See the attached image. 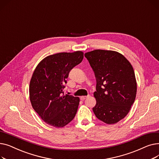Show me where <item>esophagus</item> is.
<instances>
[{
	"mask_svg": "<svg viewBox=\"0 0 159 159\" xmlns=\"http://www.w3.org/2000/svg\"><path fill=\"white\" fill-rule=\"evenodd\" d=\"M89 97V95H88V96H81L80 97V100L81 101H84V100H85L87 97Z\"/></svg>",
	"mask_w": 159,
	"mask_h": 159,
	"instance_id": "34e87169",
	"label": "esophagus"
}]
</instances>
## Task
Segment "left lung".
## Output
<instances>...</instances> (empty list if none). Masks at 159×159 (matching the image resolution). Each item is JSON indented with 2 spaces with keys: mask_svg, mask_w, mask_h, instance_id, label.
<instances>
[{
  "mask_svg": "<svg viewBox=\"0 0 159 159\" xmlns=\"http://www.w3.org/2000/svg\"><path fill=\"white\" fill-rule=\"evenodd\" d=\"M84 56L97 80L93 111L100 120L117 123L129 113L137 94V81L131 63L121 53L95 49Z\"/></svg>",
  "mask_w": 159,
  "mask_h": 159,
  "instance_id": "left-lung-1",
  "label": "left lung"
}]
</instances>
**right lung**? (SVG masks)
<instances>
[{
	"label": "right lung",
	"mask_w": 159,
	"mask_h": 159,
	"mask_svg": "<svg viewBox=\"0 0 159 159\" xmlns=\"http://www.w3.org/2000/svg\"><path fill=\"white\" fill-rule=\"evenodd\" d=\"M84 53H58L43 58L37 66L30 82L31 106L46 124L62 128L77 113L80 99L64 95V86L71 70L80 64Z\"/></svg>",
	"instance_id": "right-lung-1"
}]
</instances>
